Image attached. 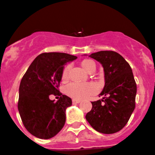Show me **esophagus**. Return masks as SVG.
<instances>
[{"instance_id": "obj_1", "label": "esophagus", "mask_w": 155, "mask_h": 155, "mask_svg": "<svg viewBox=\"0 0 155 155\" xmlns=\"http://www.w3.org/2000/svg\"><path fill=\"white\" fill-rule=\"evenodd\" d=\"M81 101L79 100H76V99H73V104H79L80 103Z\"/></svg>"}]
</instances>
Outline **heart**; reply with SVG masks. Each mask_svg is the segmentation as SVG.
Here are the masks:
<instances>
[{
    "mask_svg": "<svg viewBox=\"0 0 155 155\" xmlns=\"http://www.w3.org/2000/svg\"><path fill=\"white\" fill-rule=\"evenodd\" d=\"M82 68L88 73H91L95 70V64L93 61L89 59H85L81 62ZM70 70V66L64 67L61 75V79L66 81L68 79V73ZM97 90L95 85L93 83H70L65 88V92L67 95L74 99H82L90 94H94Z\"/></svg>",
    "mask_w": 155,
    "mask_h": 155,
    "instance_id": "obj_1",
    "label": "heart"
}]
</instances>
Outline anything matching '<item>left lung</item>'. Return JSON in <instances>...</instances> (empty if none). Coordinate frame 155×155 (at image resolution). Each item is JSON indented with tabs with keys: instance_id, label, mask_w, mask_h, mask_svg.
<instances>
[{
	"instance_id": "1",
	"label": "left lung",
	"mask_w": 155,
	"mask_h": 155,
	"mask_svg": "<svg viewBox=\"0 0 155 155\" xmlns=\"http://www.w3.org/2000/svg\"><path fill=\"white\" fill-rule=\"evenodd\" d=\"M98 61L104 72L105 85L85 119L96 131L112 134L128 123L136 107V81L130 64L118 53L101 51L89 55Z\"/></svg>"
}]
</instances>
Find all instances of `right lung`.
<instances>
[{
    "instance_id": "obj_1",
    "label": "right lung",
    "mask_w": 155,
    "mask_h": 155,
    "mask_svg": "<svg viewBox=\"0 0 155 155\" xmlns=\"http://www.w3.org/2000/svg\"><path fill=\"white\" fill-rule=\"evenodd\" d=\"M77 57L50 52L39 54L24 74L19 88L18 110L22 124L37 138L48 139L56 136L66 122V109L72 105L70 97L58 90L64 65ZM51 94L61 96L54 102Z\"/></svg>"
}]
</instances>
